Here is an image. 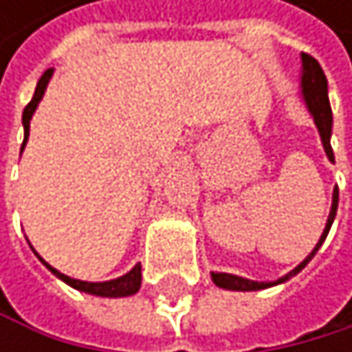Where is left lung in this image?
I'll use <instances>...</instances> for the list:
<instances>
[{"label": "left lung", "mask_w": 352, "mask_h": 352, "mask_svg": "<svg viewBox=\"0 0 352 352\" xmlns=\"http://www.w3.org/2000/svg\"><path fill=\"white\" fill-rule=\"evenodd\" d=\"M300 94H302V101L310 113V118L315 120V126L319 131V137H321V143H323V150H325V156L329 162H333V150H331V126H333V120H331V107H329V99H327V80L323 76V69L319 67V63L308 56V54H302V74H300ZM336 211H338V188H333V194H331V209H329V215H327V223L323 228V234L319 239V243L315 245V249L310 251L306 258L292 270L287 272L285 276H280L276 280H251V278H245V276H236V274H228V272H211V278L217 287L221 289H228V292H260V289H268V287H274V285H280V283L289 280L292 276H296L310 260L315 258V253L321 249L323 241L327 239V232L333 223V217H336Z\"/></svg>", "instance_id": "1"}]
</instances>
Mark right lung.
Listing matches in <instances>:
<instances>
[{"label": "right lung", "mask_w": 352, "mask_h": 352, "mask_svg": "<svg viewBox=\"0 0 352 352\" xmlns=\"http://www.w3.org/2000/svg\"><path fill=\"white\" fill-rule=\"evenodd\" d=\"M54 69H46L44 76L39 78L37 86H35V94H33V99L29 101V105L25 107L23 111V129H25V139H23V145H21V154L25 150V145L29 141V126H31V118L39 105V101L44 99V92L50 84V78H52ZM31 247V245H29ZM33 249V247H31ZM35 253V249H33ZM37 255V260L42 262L56 278H60L63 283H67L69 287L78 289V292H84V294H90V296H99V298H126V296H135L141 287V264H135L126 274L122 276H118V278H111V280H99V283H92V280H80V278H72V276H67L63 272H58L56 268H52L44 258H39V253Z\"/></svg>", "instance_id": "obj_1"}]
</instances>
